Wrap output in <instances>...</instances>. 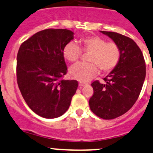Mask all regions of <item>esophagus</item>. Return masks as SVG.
I'll return each instance as SVG.
<instances>
[{"label":"esophagus","mask_w":153,"mask_h":153,"mask_svg":"<svg viewBox=\"0 0 153 153\" xmlns=\"http://www.w3.org/2000/svg\"><path fill=\"white\" fill-rule=\"evenodd\" d=\"M88 83H83V82H79V87H84V86H86L88 85Z\"/></svg>","instance_id":"1"}]
</instances>
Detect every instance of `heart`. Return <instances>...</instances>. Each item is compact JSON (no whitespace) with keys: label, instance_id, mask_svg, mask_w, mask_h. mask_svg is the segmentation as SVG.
<instances>
[{"label":"heart","instance_id":"b5f03b06","mask_svg":"<svg viewBox=\"0 0 153 153\" xmlns=\"http://www.w3.org/2000/svg\"><path fill=\"white\" fill-rule=\"evenodd\" d=\"M79 46L74 42H69L64 46L62 54L71 62H77L82 52L88 53V63H77L71 66L69 74L74 79L82 82L89 81L98 73V68L104 73H110L116 68L120 61L122 51L114 42H108L99 36L82 37Z\"/></svg>","mask_w":153,"mask_h":153}]
</instances>
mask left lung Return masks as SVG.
Wrapping results in <instances>:
<instances>
[{
    "instance_id": "obj_1",
    "label": "left lung",
    "mask_w": 153,
    "mask_h": 153,
    "mask_svg": "<svg viewBox=\"0 0 153 153\" xmlns=\"http://www.w3.org/2000/svg\"><path fill=\"white\" fill-rule=\"evenodd\" d=\"M120 47V61L103 79L91 83L89 100L93 113L103 119H113L127 112L138 100L146 76V65L139 47L131 38L113 31H101Z\"/></svg>"
}]
</instances>
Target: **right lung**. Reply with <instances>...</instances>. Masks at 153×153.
Here are the masks:
<instances>
[{
	"label": "right lung",
	"mask_w": 153,
	"mask_h": 153,
	"mask_svg": "<svg viewBox=\"0 0 153 153\" xmlns=\"http://www.w3.org/2000/svg\"><path fill=\"white\" fill-rule=\"evenodd\" d=\"M74 39L68 29L38 31L20 45L17 55V82L28 106L45 119L62 116L76 93V80L62 79L67 74L64 46Z\"/></svg>",
	"instance_id": "add662e5"
}]
</instances>
